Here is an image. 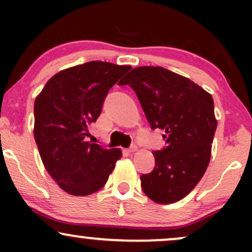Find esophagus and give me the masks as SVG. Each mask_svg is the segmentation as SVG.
I'll list each match as a JSON object with an SVG mask.
<instances>
[{
	"label": "esophagus",
	"mask_w": 252,
	"mask_h": 252,
	"mask_svg": "<svg viewBox=\"0 0 252 252\" xmlns=\"http://www.w3.org/2000/svg\"><path fill=\"white\" fill-rule=\"evenodd\" d=\"M136 150H137V146H136V144H132V146L128 149V152L129 153H134V152H136Z\"/></svg>",
	"instance_id": "1"
}]
</instances>
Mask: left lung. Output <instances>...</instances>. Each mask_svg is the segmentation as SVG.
I'll return each mask as SVG.
<instances>
[{
  "label": "left lung",
  "mask_w": 252,
  "mask_h": 252,
  "mask_svg": "<svg viewBox=\"0 0 252 252\" xmlns=\"http://www.w3.org/2000/svg\"><path fill=\"white\" fill-rule=\"evenodd\" d=\"M120 85L134 90L150 128L164 131L167 146L153 153L155 168L141 175L143 192L158 204L181 200L210 163L217 129L212 96L189 78L158 66L136 67Z\"/></svg>",
  "instance_id": "left-lung-1"
}]
</instances>
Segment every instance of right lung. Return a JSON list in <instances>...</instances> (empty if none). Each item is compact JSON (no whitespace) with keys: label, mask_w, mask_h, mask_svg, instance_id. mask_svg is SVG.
<instances>
[{"label":"right lung","mask_w":252,"mask_h":252,"mask_svg":"<svg viewBox=\"0 0 252 252\" xmlns=\"http://www.w3.org/2000/svg\"><path fill=\"white\" fill-rule=\"evenodd\" d=\"M131 66L89 62L58 72L34 103V138L46 170L76 196L92 194L108 181L121 149L86 141L109 90Z\"/></svg>","instance_id":"add662e5"}]
</instances>
